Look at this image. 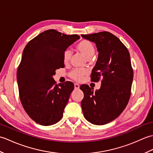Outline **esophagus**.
Segmentation results:
<instances>
[{
	"instance_id": "34e87169",
	"label": "esophagus",
	"mask_w": 153,
	"mask_h": 153,
	"mask_svg": "<svg viewBox=\"0 0 153 153\" xmlns=\"http://www.w3.org/2000/svg\"><path fill=\"white\" fill-rule=\"evenodd\" d=\"M74 87L75 89H79V85L78 83H74Z\"/></svg>"
}]
</instances>
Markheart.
I'll return each instance as SVG.
<instances>
[{"label": "heart", "mask_w": 153, "mask_h": 153, "mask_svg": "<svg viewBox=\"0 0 153 153\" xmlns=\"http://www.w3.org/2000/svg\"><path fill=\"white\" fill-rule=\"evenodd\" d=\"M76 49L79 53H82L87 59H91L95 53V47L91 42L89 40L83 39L79 42L76 46ZM71 56V52L69 49H66L64 51L62 55V59L64 63H67L70 61ZM88 74V71L85 69H82V68H76L71 70L69 76L71 79H73L77 82L82 81L86 75Z\"/></svg>", "instance_id": "heart-1"}]
</instances>
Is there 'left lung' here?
Listing matches in <instances>:
<instances>
[{
	"label": "left lung",
	"instance_id": "left-lung-1",
	"mask_svg": "<svg viewBox=\"0 0 153 153\" xmlns=\"http://www.w3.org/2000/svg\"><path fill=\"white\" fill-rule=\"evenodd\" d=\"M95 42L99 57L92 70L94 82L101 80L99 90L80 87L84 97L81 105L85 118L95 125H104L116 119L125 109L131 96L134 71L128 48L108 31L82 35Z\"/></svg>",
	"mask_w": 153,
	"mask_h": 153
}]
</instances>
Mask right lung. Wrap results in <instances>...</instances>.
Instances as JSON below:
<instances>
[{"instance_id":"add662e5","label":"right lung","mask_w":153,"mask_h":153,"mask_svg":"<svg viewBox=\"0 0 153 153\" xmlns=\"http://www.w3.org/2000/svg\"><path fill=\"white\" fill-rule=\"evenodd\" d=\"M79 38L48 30L24 48L17 71L19 96L25 111L39 124L51 126L62 118L74 85L71 82L58 85L53 76L64 66V51Z\"/></svg>"}]
</instances>
